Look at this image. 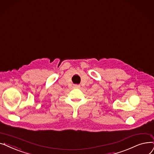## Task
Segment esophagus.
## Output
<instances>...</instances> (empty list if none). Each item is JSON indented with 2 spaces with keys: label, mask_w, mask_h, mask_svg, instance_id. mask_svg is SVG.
I'll return each instance as SVG.
<instances>
[{
  "label": "esophagus",
  "mask_w": 154,
  "mask_h": 154,
  "mask_svg": "<svg viewBox=\"0 0 154 154\" xmlns=\"http://www.w3.org/2000/svg\"><path fill=\"white\" fill-rule=\"evenodd\" d=\"M73 88H80V86L79 85H75L74 86H73Z\"/></svg>",
  "instance_id": "obj_1"
}]
</instances>
